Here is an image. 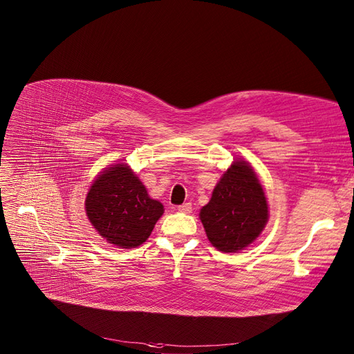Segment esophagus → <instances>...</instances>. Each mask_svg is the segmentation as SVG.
Here are the masks:
<instances>
[{
	"label": "esophagus",
	"mask_w": 354,
	"mask_h": 354,
	"mask_svg": "<svg viewBox=\"0 0 354 354\" xmlns=\"http://www.w3.org/2000/svg\"><path fill=\"white\" fill-rule=\"evenodd\" d=\"M178 210L179 212H182V214H191L192 212V203H183V205H180V206H178Z\"/></svg>",
	"instance_id": "34e87169"
}]
</instances>
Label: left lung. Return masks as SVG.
<instances>
[{
	"label": "left lung",
	"instance_id": "1",
	"mask_svg": "<svg viewBox=\"0 0 354 354\" xmlns=\"http://www.w3.org/2000/svg\"><path fill=\"white\" fill-rule=\"evenodd\" d=\"M199 218L209 242L221 252H239L259 238L269 209L263 187L246 160L236 159L230 165Z\"/></svg>",
	"mask_w": 354,
	"mask_h": 354
}]
</instances>
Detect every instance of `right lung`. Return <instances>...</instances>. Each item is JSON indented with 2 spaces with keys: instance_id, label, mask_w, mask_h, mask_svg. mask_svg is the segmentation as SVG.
<instances>
[{
  "instance_id": "obj_1",
  "label": "right lung",
  "mask_w": 354,
  "mask_h": 354,
  "mask_svg": "<svg viewBox=\"0 0 354 354\" xmlns=\"http://www.w3.org/2000/svg\"><path fill=\"white\" fill-rule=\"evenodd\" d=\"M86 216L111 245L131 249L142 245L163 215V205L127 163L111 165L93 180L85 199Z\"/></svg>"
}]
</instances>
